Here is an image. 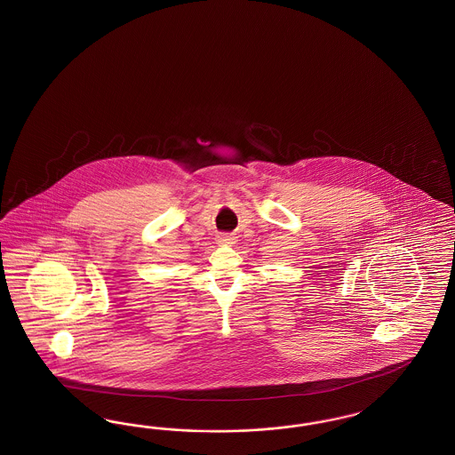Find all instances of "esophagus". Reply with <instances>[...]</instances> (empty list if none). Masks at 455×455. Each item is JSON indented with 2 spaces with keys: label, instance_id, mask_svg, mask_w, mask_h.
<instances>
[{
  "label": "esophagus",
  "instance_id": "esophagus-1",
  "mask_svg": "<svg viewBox=\"0 0 455 455\" xmlns=\"http://www.w3.org/2000/svg\"><path fill=\"white\" fill-rule=\"evenodd\" d=\"M217 242H219L220 245H234L235 243V236L223 234V235H219Z\"/></svg>",
  "mask_w": 455,
  "mask_h": 455
}]
</instances>
